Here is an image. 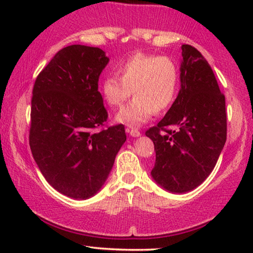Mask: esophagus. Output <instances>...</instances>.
<instances>
[{"mask_svg":"<svg viewBox=\"0 0 253 253\" xmlns=\"http://www.w3.org/2000/svg\"><path fill=\"white\" fill-rule=\"evenodd\" d=\"M126 132L132 137H139L140 132L137 129H133V127H126Z\"/></svg>","mask_w":253,"mask_h":253,"instance_id":"1","label":"esophagus"}]
</instances>
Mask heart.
I'll list each match as a JSON object with an SVG mask.
<instances>
[{
  "instance_id": "1",
  "label": "heart",
  "mask_w": 253,
  "mask_h": 253,
  "mask_svg": "<svg viewBox=\"0 0 253 253\" xmlns=\"http://www.w3.org/2000/svg\"><path fill=\"white\" fill-rule=\"evenodd\" d=\"M116 75L101 83V95L110 107L120 108L134 98L116 115V121L130 126H140L153 113L168 109L174 102L179 85V70L168 56L137 53L124 61Z\"/></svg>"
}]
</instances>
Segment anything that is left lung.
<instances>
[{
    "instance_id": "8db88e82",
    "label": "left lung",
    "mask_w": 253,
    "mask_h": 253,
    "mask_svg": "<svg viewBox=\"0 0 253 253\" xmlns=\"http://www.w3.org/2000/svg\"><path fill=\"white\" fill-rule=\"evenodd\" d=\"M181 89L158 126L151 175L167 191L183 193L202 184L215 167L227 139L226 99L212 68L190 44L182 46Z\"/></svg>"
}]
</instances>
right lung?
<instances>
[{
	"label": "right lung",
	"mask_w": 253,
	"mask_h": 253,
	"mask_svg": "<svg viewBox=\"0 0 253 253\" xmlns=\"http://www.w3.org/2000/svg\"><path fill=\"white\" fill-rule=\"evenodd\" d=\"M109 58L98 47L71 44L38 75L31 101L30 147L41 174L70 198L87 199L105 184L126 143L123 124L108 113L98 82Z\"/></svg>",
	"instance_id": "1"
}]
</instances>
